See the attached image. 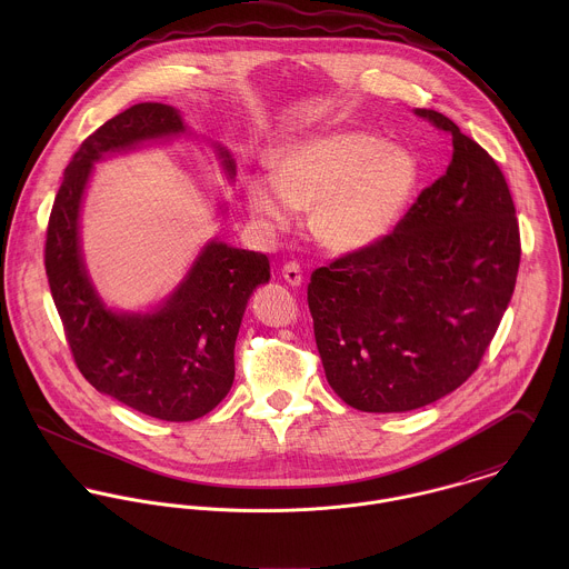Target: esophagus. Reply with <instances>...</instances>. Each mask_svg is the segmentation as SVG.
I'll list each match as a JSON object with an SVG mask.
<instances>
[{
    "label": "esophagus",
    "mask_w": 569,
    "mask_h": 569,
    "mask_svg": "<svg viewBox=\"0 0 569 569\" xmlns=\"http://www.w3.org/2000/svg\"><path fill=\"white\" fill-rule=\"evenodd\" d=\"M282 276H284V280H287L291 287H300V284H302V280H305V276H302V267H300V262H296V260L284 262V267H282Z\"/></svg>",
    "instance_id": "34e87169"
}]
</instances>
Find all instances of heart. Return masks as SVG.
Here are the masks:
<instances>
[{
	"instance_id": "obj_1",
	"label": "heart",
	"mask_w": 569,
	"mask_h": 569,
	"mask_svg": "<svg viewBox=\"0 0 569 569\" xmlns=\"http://www.w3.org/2000/svg\"><path fill=\"white\" fill-rule=\"evenodd\" d=\"M418 183V163L381 138L337 129L282 147L271 177L247 181L251 212L284 230L296 210H313L311 228L330 249L355 251L383 239L401 219Z\"/></svg>"
}]
</instances>
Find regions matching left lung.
I'll use <instances>...</instances> for the list:
<instances>
[{
	"instance_id": "left-lung-1",
	"label": "left lung",
	"mask_w": 569,
	"mask_h": 569,
	"mask_svg": "<svg viewBox=\"0 0 569 569\" xmlns=\"http://www.w3.org/2000/svg\"><path fill=\"white\" fill-rule=\"evenodd\" d=\"M416 113L451 133L447 172L390 234L316 269L307 289L326 379L361 411H409L460 388L519 271V223L501 168L447 116Z\"/></svg>"
}]
</instances>
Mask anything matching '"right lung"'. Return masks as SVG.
I'll return each instance as SVG.
<instances>
[{
  "mask_svg": "<svg viewBox=\"0 0 569 569\" xmlns=\"http://www.w3.org/2000/svg\"><path fill=\"white\" fill-rule=\"evenodd\" d=\"M183 131L162 102H140L98 127L74 153L46 232V273L66 339L82 377L160 420H194L219 406L234 381V343L253 289L269 280V258L210 243L160 311L113 313L87 280L79 247V210L91 163L104 153ZM223 168L234 160L219 147Z\"/></svg>",
  "mask_w": 569,
  "mask_h": 569,
  "instance_id": "1",
  "label": "right lung"
}]
</instances>
